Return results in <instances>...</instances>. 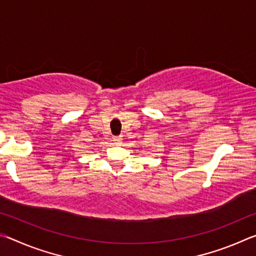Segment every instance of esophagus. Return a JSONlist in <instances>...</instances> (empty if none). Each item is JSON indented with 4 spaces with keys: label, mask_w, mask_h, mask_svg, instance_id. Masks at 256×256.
Here are the masks:
<instances>
[{
    "label": "esophagus",
    "mask_w": 256,
    "mask_h": 256,
    "mask_svg": "<svg viewBox=\"0 0 256 256\" xmlns=\"http://www.w3.org/2000/svg\"><path fill=\"white\" fill-rule=\"evenodd\" d=\"M112 141H114L116 144H120V142H122V136H114V138H112Z\"/></svg>",
    "instance_id": "1"
}]
</instances>
